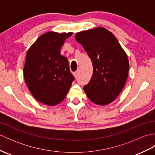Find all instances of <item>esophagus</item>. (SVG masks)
I'll return each mask as SVG.
<instances>
[{
    "label": "esophagus",
    "mask_w": 155,
    "mask_h": 155,
    "mask_svg": "<svg viewBox=\"0 0 155 155\" xmlns=\"http://www.w3.org/2000/svg\"><path fill=\"white\" fill-rule=\"evenodd\" d=\"M78 71H76V72H73V75H74V77L76 78L78 76Z\"/></svg>",
    "instance_id": "esophagus-1"
}]
</instances>
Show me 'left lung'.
<instances>
[{
    "label": "left lung",
    "instance_id": "1",
    "mask_svg": "<svg viewBox=\"0 0 155 155\" xmlns=\"http://www.w3.org/2000/svg\"><path fill=\"white\" fill-rule=\"evenodd\" d=\"M75 39L83 45L93 63V77L84 86L85 93L94 104H110L127 82L129 71L127 54L114 35L103 27L77 32Z\"/></svg>",
    "mask_w": 155,
    "mask_h": 155
}]
</instances>
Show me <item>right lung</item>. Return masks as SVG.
<instances>
[{"mask_svg":"<svg viewBox=\"0 0 155 155\" xmlns=\"http://www.w3.org/2000/svg\"><path fill=\"white\" fill-rule=\"evenodd\" d=\"M72 32H48L39 37L27 51L23 70L26 84L32 96L48 106L64 99L74 76L61 48Z\"/></svg>","mask_w":155,"mask_h":155,"instance_id":"1","label":"right lung"}]
</instances>
